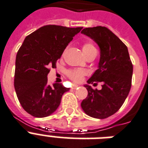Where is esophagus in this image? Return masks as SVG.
Returning <instances> with one entry per match:
<instances>
[{
    "mask_svg": "<svg viewBox=\"0 0 148 148\" xmlns=\"http://www.w3.org/2000/svg\"><path fill=\"white\" fill-rule=\"evenodd\" d=\"M78 88V85H77V84H74V85H73L72 86V89H73V90H75V89H76V88Z\"/></svg>",
    "mask_w": 148,
    "mask_h": 148,
    "instance_id": "obj_1",
    "label": "esophagus"
}]
</instances>
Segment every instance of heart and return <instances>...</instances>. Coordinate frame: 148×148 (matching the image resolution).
<instances>
[{
	"mask_svg": "<svg viewBox=\"0 0 148 148\" xmlns=\"http://www.w3.org/2000/svg\"><path fill=\"white\" fill-rule=\"evenodd\" d=\"M91 49H95V47H94V45L91 43H86V44H84L83 45V47H82L83 52L90 51ZM84 74H85V71L81 69L70 70V71H67V75H68V77L71 80H73L74 81H76V82L81 81L82 80V78H83V77L84 76Z\"/></svg>",
	"mask_w": 148,
	"mask_h": 148,
	"instance_id": "1",
	"label": "heart"
}]
</instances>
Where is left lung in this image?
Instances as JSON below:
<instances>
[{
  "mask_svg": "<svg viewBox=\"0 0 148 148\" xmlns=\"http://www.w3.org/2000/svg\"><path fill=\"white\" fill-rule=\"evenodd\" d=\"M81 34L91 38L100 48L97 70L87 82L103 83L101 90L84 85L88 95L81 102V108L90 117L104 119L117 112L126 100L131 90L133 65L126 45L107 27H88Z\"/></svg>",
  "mask_w": 148,
  "mask_h": 148,
  "instance_id": "obj_1",
  "label": "left lung"
}]
</instances>
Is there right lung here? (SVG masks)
<instances>
[{"instance_id":"1","label":"right lung","mask_w":148,"mask_h":148,"mask_svg":"<svg viewBox=\"0 0 148 148\" xmlns=\"http://www.w3.org/2000/svg\"><path fill=\"white\" fill-rule=\"evenodd\" d=\"M83 27L58 25L41 27L27 36L15 61L14 88L22 108L35 117L51 115L59 107L70 88L61 84H47L49 67H56L74 36Z\"/></svg>"}]
</instances>
